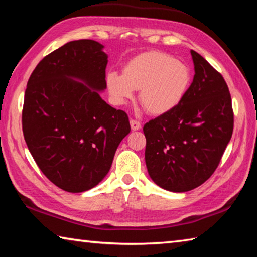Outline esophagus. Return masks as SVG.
<instances>
[{
	"label": "esophagus",
	"mask_w": 257,
	"mask_h": 257,
	"mask_svg": "<svg viewBox=\"0 0 257 257\" xmlns=\"http://www.w3.org/2000/svg\"><path fill=\"white\" fill-rule=\"evenodd\" d=\"M130 127H132V130H134V132H135V130L141 129L142 124L137 120H130Z\"/></svg>",
	"instance_id": "34e87169"
}]
</instances>
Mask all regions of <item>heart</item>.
Here are the masks:
<instances>
[{
  "label": "heart",
  "mask_w": 257,
  "mask_h": 257,
  "mask_svg": "<svg viewBox=\"0 0 257 257\" xmlns=\"http://www.w3.org/2000/svg\"><path fill=\"white\" fill-rule=\"evenodd\" d=\"M190 84V68L159 51L135 56L123 66L122 75L114 71L106 75L113 103L123 105L134 97V90H139V102L153 115L165 114L179 105Z\"/></svg>",
  "instance_id": "b5f03b06"
}]
</instances>
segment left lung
<instances>
[{
    "mask_svg": "<svg viewBox=\"0 0 257 257\" xmlns=\"http://www.w3.org/2000/svg\"><path fill=\"white\" fill-rule=\"evenodd\" d=\"M190 54L195 75L185 98L143 128L149 175L175 193L196 188L213 175L233 130L227 82L201 54Z\"/></svg>",
    "mask_w": 257,
    "mask_h": 257,
    "instance_id": "8db88e82",
    "label": "left lung"
}]
</instances>
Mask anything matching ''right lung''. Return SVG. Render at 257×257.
<instances>
[{
    "label": "right lung",
    "mask_w": 257,
    "mask_h": 257,
    "mask_svg": "<svg viewBox=\"0 0 257 257\" xmlns=\"http://www.w3.org/2000/svg\"><path fill=\"white\" fill-rule=\"evenodd\" d=\"M93 40L69 42L46 55L29 77L23 132L47 179L69 193L98 185L130 133L127 113L102 99L107 55Z\"/></svg>",
    "instance_id": "obj_1"
}]
</instances>
